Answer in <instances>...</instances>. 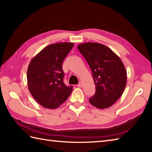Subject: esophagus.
<instances>
[{
	"label": "esophagus",
	"mask_w": 152,
	"mask_h": 152,
	"mask_svg": "<svg viewBox=\"0 0 152 152\" xmlns=\"http://www.w3.org/2000/svg\"><path fill=\"white\" fill-rule=\"evenodd\" d=\"M77 86H78L79 88H81L82 87V83L80 82L78 85H77Z\"/></svg>",
	"instance_id": "34e87169"
}]
</instances>
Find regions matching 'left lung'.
I'll return each instance as SVG.
<instances>
[{
	"label": "left lung",
	"mask_w": 152,
	"mask_h": 152,
	"mask_svg": "<svg viewBox=\"0 0 152 152\" xmlns=\"http://www.w3.org/2000/svg\"><path fill=\"white\" fill-rule=\"evenodd\" d=\"M92 72L96 93L89 99L99 109L112 106L124 91L127 72L122 60L112 50L101 43L88 42L77 46Z\"/></svg>",
	"instance_id": "left-lung-1"
}]
</instances>
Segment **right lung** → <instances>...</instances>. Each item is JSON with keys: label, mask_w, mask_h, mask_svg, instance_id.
I'll use <instances>...</instances> for the list:
<instances>
[{"label": "right lung", "mask_w": 152, "mask_h": 152, "mask_svg": "<svg viewBox=\"0 0 152 152\" xmlns=\"http://www.w3.org/2000/svg\"><path fill=\"white\" fill-rule=\"evenodd\" d=\"M73 45L69 42L50 44L29 64L26 75L28 90L36 102L46 109L58 108L72 92L73 86H67L63 81L62 63Z\"/></svg>", "instance_id": "1"}]
</instances>
